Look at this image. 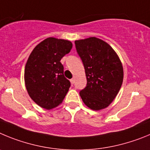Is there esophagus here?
Returning a JSON list of instances; mask_svg holds the SVG:
<instances>
[{
	"instance_id": "esophagus-1",
	"label": "esophagus",
	"mask_w": 150,
	"mask_h": 150,
	"mask_svg": "<svg viewBox=\"0 0 150 150\" xmlns=\"http://www.w3.org/2000/svg\"><path fill=\"white\" fill-rule=\"evenodd\" d=\"M70 82H71V83H72V84L73 85L74 83H75V79H74V78H72V79L70 80Z\"/></svg>"
}]
</instances>
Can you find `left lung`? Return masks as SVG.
Instances as JSON below:
<instances>
[{
    "label": "left lung",
    "instance_id": "obj_1",
    "mask_svg": "<svg viewBox=\"0 0 150 150\" xmlns=\"http://www.w3.org/2000/svg\"><path fill=\"white\" fill-rule=\"evenodd\" d=\"M83 62L87 86L80 91L83 103L94 110L107 108L117 96L123 81L122 63L114 50L96 37L75 40Z\"/></svg>",
    "mask_w": 150,
    "mask_h": 150
}]
</instances>
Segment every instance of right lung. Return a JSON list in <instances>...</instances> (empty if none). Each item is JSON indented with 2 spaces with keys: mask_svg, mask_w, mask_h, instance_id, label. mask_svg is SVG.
Instances as JSON below:
<instances>
[{
  "mask_svg": "<svg viewBox=\"0 0 150 150\" xmlns=\"http://www.w3.org/2000/svg\"><path fill=\"white\" fill-rule=\"evenodd\" d=\"M72 43L49 37L36 45L28 59L25 82L30 97L39 106L50 110L62 103L70 87L60 60L69 53Z\"/></svg>",
  "mask_w": 150,
  "mask_h": 150,
  "instance_id": "right-lung-1",
  "label": "right lung"
}]
</instances>
